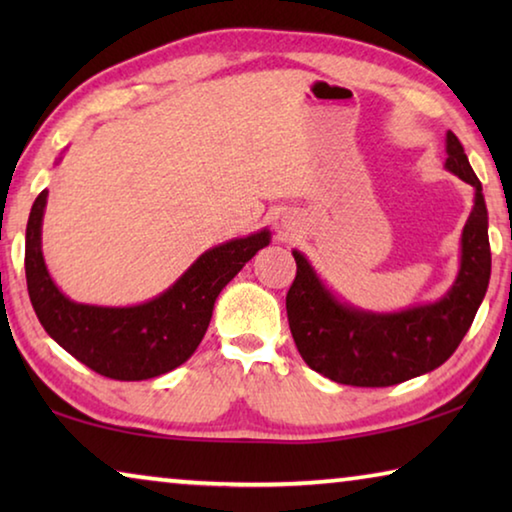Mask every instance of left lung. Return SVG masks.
<instances>
[{"instance_id":"1","label":"left lung","mask_w":512,"mask_h":512,"mask_svg":"<svg viewBox=\"0 0 512 512\" xmlns=\"http://www.w3.org/2000/svg\"><path fill=\"white\" fill-rule=\"evenodd\" d=\"M445 151V169L472 185L474 205L461 235L456 280L443 298L400 311L354 307L327 287L305 253L293 250L298 273L287 293V316L300 357L311 370L348 386H393L443 366L463 341L490 282L488 207L452 131Z\"/></svg>"}]
</instances>
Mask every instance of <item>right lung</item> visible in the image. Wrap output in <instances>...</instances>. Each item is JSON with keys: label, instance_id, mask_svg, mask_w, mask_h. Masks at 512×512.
<instances>
[{"label": "right lung", "instance_id": "add662e5", "mask_svg": "<svg viewBox=\"0 0 512 512\" xmlns=\"http://www.w3.org/2000/svg\"><path fill=\"white\" fill-rule=\"evenodd\" d=\"M47 196L42 189L27 223L24 271L31 305L60 348L99 375L119 381L151 379L183 366L203 341L225 284L257 250L271 244V230L262 228L205 250L169 289L140 305H88L67 298L45 264L42 219Z\"/></svg>", "mask_w": 512, "mask_h": 512}]
</instances>
